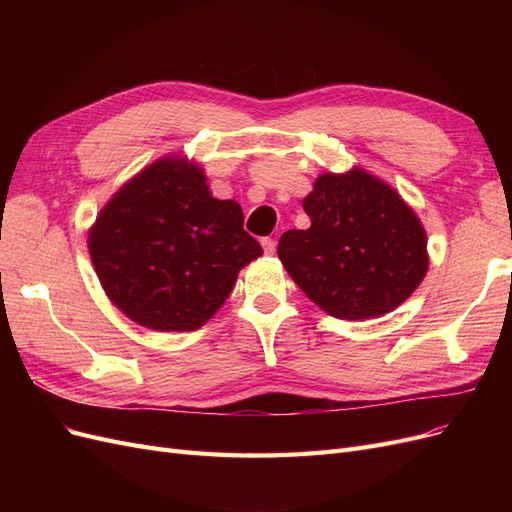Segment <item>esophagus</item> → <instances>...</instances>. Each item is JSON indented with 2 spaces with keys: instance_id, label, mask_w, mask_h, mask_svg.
I'll use <instances>...</instances> for the list:
<instances>
[{
  "instance_id": "34e87169",
  "label": "esophagus",
  "mask_w": 512,
  "mask_h": 512,
  "mask_svg": "<svg viewBox=\"0 0 512 512\" xmlns=\"http://www.w3.org/2000/svg\"><path fill=\"white\" fill-rule=\"evenodd\" d=\"M260 245H262V250H265V254H275V241L271 239V237H265V239H260Z\"/></svg>"
}]
</instances>
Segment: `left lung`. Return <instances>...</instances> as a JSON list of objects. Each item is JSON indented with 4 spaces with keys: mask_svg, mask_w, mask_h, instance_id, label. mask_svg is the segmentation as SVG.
I'll use <instances>...</instances> for the list:
<instances>
[{
    "mask_svg": "<svg viewBox=\"0 0 512 512\" xmlns=\"http://www.w3.org/2000/svg\"><path fill=\"white\" fill-rule=\"evenodd\" d=\"M303 209L312 226L284 232L277 256L327 314L342 320L382 316L423 282L425 230L380 179L361 168L322 175Z\"/></svg>",
    "mask_w": 512,
    "mask_h": 512,
    "instance_id": "8db88e82",
    "label": "left lung"
}]
</instances>
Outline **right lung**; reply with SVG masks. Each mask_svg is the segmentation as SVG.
I'll list each match as a JSON object with an SVG mask.
<instances>
[{"mask_svg": "<svg viewBox=\"0 0 512 512\" xmlns=\"http://www.w3.org/2000/svg\"><path fill=\"white\" fill-rule=\"evenodd\" d=\"M89 254L128 318L153 331H194L262 247L243 230L239 203L213 198L203 170L170 158L111 198L89 232Z\"/></svg>", "mask_w": 512, "mask_h": 512, "instance_id": "add662e5", "label": "right lung"}]
</instances>
